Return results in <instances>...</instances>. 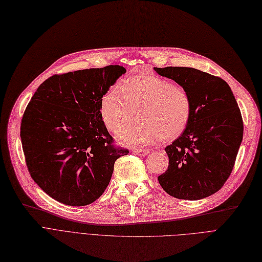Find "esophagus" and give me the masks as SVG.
Returning a JSON list of instances; mask_svg holds the SVG:
<instances>
[{"instance_id": "esophagus-1", "label": "esophagus", "mask_w": 262, "mask_h": 262, "mask_svg": "<svg viewBox=\"0 0 262 262\" xmlns=\"http://www.w3.org/2000/svg\"><path fill=\"white\" fill-rule=\"evenodd\" d=\"M133 153L137 154L139 156H144V155H146L147 153H149V150H145V149H134Z\"/></svg>"}]
</instances>
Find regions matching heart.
I'll list each match as a JSON object with an SVG mask.
<instances>
[{"instance_id":"1","label":"heart","mask_w":262,"mask_h":262,"mask_svg":"<svg viewBox=\"0 0 262 262\" xmlns=\"http://www.w3.org/2000/svg\"><path fill=\"white\" fill-rule=\"evenodd\" d=\"M138 120L124 127L121 142L145 145L159 139L171 141L184 133L191 116L186 91L153 73L128 77L111 86L100 98V113L106 127L117 134L135 115Z\"/></svg>"}]
</instances>
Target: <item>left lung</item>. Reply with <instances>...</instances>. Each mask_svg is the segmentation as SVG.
I'll list each match as a JSON object with an SVG mask.
<instances>
[{
    "label": "left lung",
    "instance_id": "1",
    "mask_svg": "<svg viewBox=\"0 0 262 262\" xmlns=\"http://www.w3.org/2000/svg\"><path fill=\"white\" fill-rule=\"evenodd\" d=\"M188 93L191 116L186 129L165 151L163 189L178 199L198 200L220 190L230 177L243 138L240 108L225 80L191 67H154Z\"/></svg>",
    "mask_w": 262,
    "mask_h": 262
}]
</instances>
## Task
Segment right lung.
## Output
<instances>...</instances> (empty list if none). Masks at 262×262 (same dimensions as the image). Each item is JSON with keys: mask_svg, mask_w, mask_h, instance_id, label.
<instances>
[{"mask_svg": "<svg viewBox=\"0 0 262 262\" xmlns=\"http://www.w3.org/2000/svg\"><path fill=\"white\" fill-rule=\"evenodd\" d=\"M126 70L120 65L53 75L32 96L20 137L34 182L66 206H86L107 188L117 159L100 113V98Z\"/></svg>", "mask_w": 262, "mask_h": 262, "instance_id": "obj_1", "label": "right lung"}]
</instances>
